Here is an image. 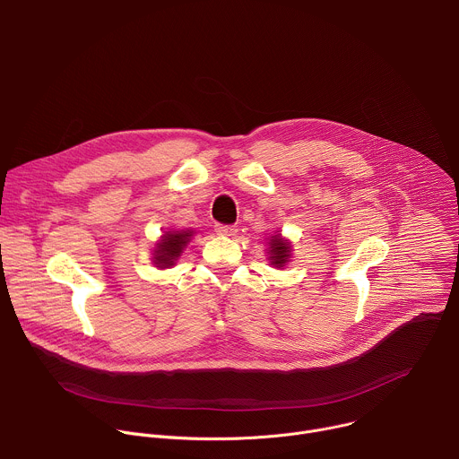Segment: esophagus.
<instances>
[{
  "label": "esophagus",
  "instance_id": "obj_1",
  "mask_svg": "<svg viewBox=\"0 0 459 459\" xmlns=\"http://www.w3.org/2000/svg\"><path fill=\"white\" fill-rule=\"evenodd\" d=\"M214 230H216L220 236H234L238 229H236L234 225H223V223H216V225H214Z\"/></svg>",
  "mask_w": 459,
  "mask_h": 459
}]
</instances>
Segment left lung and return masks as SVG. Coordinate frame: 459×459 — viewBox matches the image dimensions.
Here are the masks:
<instances>
[{
    "label": "left lung",
    "instance_id": "obj_1",
    "mask_svg": "<svg viewBox=\"0 0 459 459\" xmlns=\"http://www.w3.org/2000/svg\"><path fill=\"white\" fill-rule=\"evenodd\" d=\"M289 252H290V245L287 241H283L280 236H273V239H271V259H273V265L281 267L285 261L289 259Z\"/></svg>",
    "mask_w": 459,
    "mask_h": 459
}]
</instances>
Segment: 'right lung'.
I'll use <instances>...</instances> for the list:
<instances>
[{
  "label": "right lung",
  "instance_id": "right-lung-1",
  "mask_svg": "<svg viewBox=\"0 0 459 459\" xmlns=\"http://www.w3.org/2000/svg\"><path fill=\"white\" fill-rule=\"evenodd\" d=\"M190 236H192V232H188V230L165 234L163 239L158 243L154 264H156L158 267H161V269L174 265V261L181 255V250H183L185 245L188 243V238H190Z\"/></svg>",
  "mask_w": 459,
  "mask_h": 459
}]
</instances>
